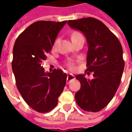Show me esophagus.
Returning a JSON list of instances; mask_svg holds the SVG:
<instances>
[{
  "label": "esophagus",
  "mask_w": 132,
  "mask_h": 132,
  "mask_svg": "<svg viewBox=\"0 0 132 132\" xmlns=\"http://www.w3.org/2000/svg\"><path fill=\"white\" fill-rule=\"evenodd\" d=\"M73 79H75V76H73V74L68 75V76H67V82H68V83H69L71 80H73Z\"/></svg>",
  "instance_id": "34e87169"
}]
</instances>
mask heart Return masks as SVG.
<instances>
[{
	"label": "heart",
	"instance_id": "b5f03b06",
	"mask_svg": "<svg viewBox=\"0 0 132 132\" xmlns=\"http://www.w3.org/2000/svg\"><path fill=\"white\" fill-rule=\"evenodd\" d=\"M80 35V34L78 32H74L73 35H72V37H75V36H77V35ZM56 41L55 42L54 44V46H56ZM67 66H68L70 69L73 70V69H74V63H73L72 61H69V62L67 63Z\"/></svg>",
	"mask_w": 132,
	"mask_h": 132
}]
</instances>
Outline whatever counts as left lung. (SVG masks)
<instances>
[{
    "instance_id": "left-lung-1",
    "label": "left lung",
    "mask_w": 132,
    "mask_h": 132,
    "mask_svg": "<svg viewBox=\"0 0 132 132\" xmlns=\"http://www.w3.org/2000/svg\"><path fill=\"white\" fill-rule=\"evenodd\" d=\"M67 24L86 37L88 46L87 71L93 72L91 80L87 79L86 74L76 76L80 83V90L75 95L76 101L83 110L98 112L110 102L120 84L125 68L122 45L97 19L85 18L69 20Z\"/></svg>"
}]
</instances>
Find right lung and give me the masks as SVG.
<instances>
[{
    "label": "right lung",
    "instance_id": "add662e5",
    "mask_svg": "<svg viewBox=\"0 0 132 132\" xmlns=\"http://www.w3.org/2000/svg\"><path fill=\"white\" fill-rule=\"evenodd\" d=\"M66 22H35L14 44L12 69L16 86L27 105L39 112L53 110L66 86V73L61 69L45 72L42 63Z\"/></svg>",
    "mask_w": 132,
    "mask_h": 132
}]
</instances>
